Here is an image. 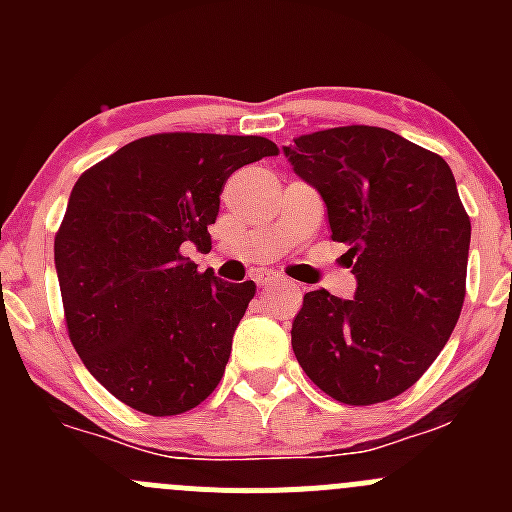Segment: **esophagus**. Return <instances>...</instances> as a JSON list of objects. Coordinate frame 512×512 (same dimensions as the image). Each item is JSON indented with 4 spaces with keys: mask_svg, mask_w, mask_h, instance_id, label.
<instances>
[{
    "mask_svg": "<svg viewBox=\"0 0 512 512\" xmlns=\"http://www.w3.org/2000/svg\"><path fill=\"white\" fill-rule=\"evenodd\" d=\"M262 285L265 287H287V285H292V282H287V280H282V277H277V275H267V277H262Z\"/></svg>",
    "mask_w": 512,
    "mask_h": 512,
    "instance_id": "34e87169",
    "label": "esophagus"
}]
</instances>
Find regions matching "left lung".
<instances>
[{
    "label": "left lung",
    "mask_w": 512,
    "mask_h": 512,
    "mask_svg": "<svg viewBox=\"0 0 512 512\" xmlns=\"http://www.w3.org/2000/svg\"><path fill=\"white\" fill-rule=\"evenodd\" d=\"M349 245L354 299L304 294L292 349L332 399L404 394L446 347L466 297L471 220L441 156L376 126H342L282 148Z\"/></svg>",
    "instance_id": "8db88e82"
}]
</instances>
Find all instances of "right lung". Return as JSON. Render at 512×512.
Masks as SVG:
<instances>
[{"label": "right lung", "mask_w": 512, "mask_h": 512, "mask_svg": "<svg viewBox=\"0 0 512 512\" xmlns=\"http://www.w3.org/2000/svg\"><path fill=\"white\" fill-rule=\"evenodd\" d=\"M277 146L262 136L158 133L118 148L71 190L54 240L66 327L91 376L148 416L208 399L255 282L183 255L210 250L225 180Z\"/></svg>", "instance_id": "1"}]
</instances>
